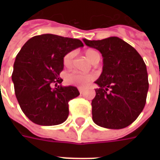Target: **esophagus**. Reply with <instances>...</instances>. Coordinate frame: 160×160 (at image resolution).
Segmentation results:
<instances>
[{
  "label": "esophagus",
  "mask_w": 160,
  "mask_h": 160,
  "mask_svg": "<svg viewBox=\"0 0 160 160\" xmlns=\"http://www.w3.org/2000/svg\"><path fill=\"white\" fill-rule=\"evenodd\" d=\"M78 90H79L80 94H83V92H84V89L83 88H78Z\"/></svg>",
  "instance_id": "esophagus-1"
}]
</instances>
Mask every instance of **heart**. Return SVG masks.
I'll return each instance as SVG.
<instances>
[{
  "instance_id": "1",
  "label": "heart",
  "mask_w": 160,
  "mask_h": 160,
  "mask_svg": "<svg viewBox=\"0 0 160 160\" xmlns=\"http://www.w3.org/2000/svg\"><path fill=\"white\" fill-rule=\"evenodd\" d=\"M85 56L87 59L90 60L91 63H94L96 60L100 61V55L98 53L97 51L95 50H87L85 51ZM75 57V52L74 51H70L69 53L64 56L63 59V64L65 67H70L73 64V60ZM95 79V75L93 74H83V73L78 72V71H71V72L68 73L67 75H65V81L67 84L70 85H75L77 87L83 88L86 86V85Z\"/></svg>"
}]
</instances>
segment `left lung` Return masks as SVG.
I'll use <instances>...</instances> for the list:
<instances>
[{"mask_svg": "<svg viewBox=\"0 0 160 160\" xmlns=\"http://www.w3.org/2000/svg\"><path fill=\"white\" fill-rule=\"evenodd\" d=\"M85 45L102 54L103 71L95 81L92 119L107 129H123L131 124L144 109L149 80L146 65L134 47L119 37L100 41L83 39Z\"/></svg>", "mask_w": 160, "mask_h": 160, "instance_id": "obj_1", "label": "left lung"}]
</instances>
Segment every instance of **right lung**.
<instances>
[{
	"label": "right lung",
	"instance_id": "right-lung-1",
	"mask_svg": "<svg viewBox=\"0 0 160 160\" xmlns=\"http://www.w3.org/2000/svg\"><path fill=\"white\" fill-rule=\"evenodd\" d=\"M82 46L78 39L44 34L26 41L17 54L11 75L15 94L21 110L33 123L50 126L66 120L68 103L80 92L74 86H51L62 82L59 75L64 56Z\"/></svg>",
	"mask_w": 160,
	"mask_h": 160
}]
</instances>
